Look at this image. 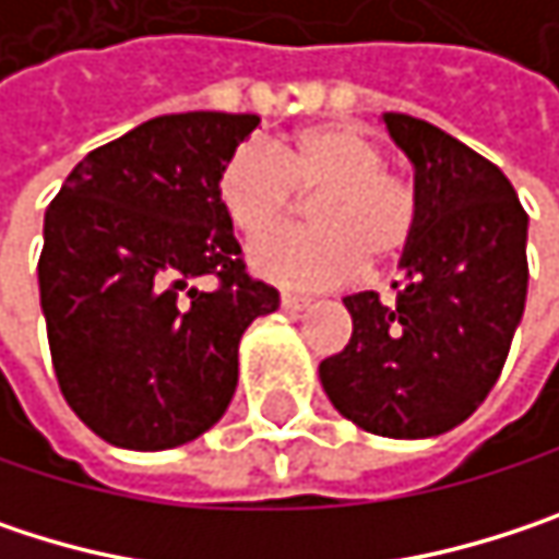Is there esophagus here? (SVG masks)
Listing matches in <instances>:
<instances>
[{"instance_id":"esophagus-1","label":"esophagus","mask_w":559,"mask_h":559,"mask_svg":"<svg viewBox=\"0 0 559 559\" xmlns=\"http://www.w3.org/2000/svg\"><path fill=\"white\" fill-rule=\"evenodd\" d=\"M281 307H284V310H290V313H297V310H304V307H310V297H304V294H290V290H284V294H281Z\"/></svg>"}]
</instances>
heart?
<instances>
[{
    "label": "heart",
    "instance_id": "heart-1",
    "mask_svg": "<svg viewBox=\"0 0 559 559\" xmlns=\"http://www.w3.org/2000/svg\"><path fill=\"white\" fill-rule=\"evenodd\" d=\"M297 195H317L313 234H266ZM229 226L259 237L249 269L281 287H330L362 272L366 255L389 262L417 233L420 203L407 177L385 168L379 142L353 126H310L272 148L242 145L216 183Z\"/></svg>",
    "mask_w": 559,
    "mask_h": 559
}]
</instances>
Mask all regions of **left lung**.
<instances>
[{
	"label": "left lung",
	"instance_id": "left-lung-1",
	"mask_svg": "<svg viewBox=\"0 0 559 559\" xmlns=\"http://www.w3.org/2000/svg\"><path fill=\"white\" fill-rule=\"evenodd\" d=\"M414 165L417 233L394 304L343 297L353 336L320 362L333 407L356 427L424 440L463 424L502 376L527 297V213L511 180L443 129L382 116Z\"/></svg>",
	"mask_w": 559,
	"mask_h": 559
}]
</instances>
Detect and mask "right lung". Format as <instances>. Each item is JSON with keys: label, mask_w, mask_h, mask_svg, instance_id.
Masks as SVG:
<instances>
[{"label": "right lung", "mask_w": 559, "mask_h": 559, "mask_svg": "<svg viewBox=\"0 0 559 559\" xmlns=\"http://www.w3.org/2000/svg\"><path fill=\"white\" fill-rule=\"evenodd\" d=\"M255 126L252 112L148 119L90 152L45 213L57 385L112 447L155 453L206 433L236 394L242 333L278 310V290L246 275L216 197Z\"/></svg>", "instance_id": "1"}]
</instances>
